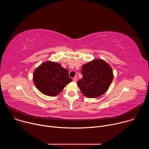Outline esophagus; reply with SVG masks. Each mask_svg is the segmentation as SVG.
<instances>
[{"mask_svg": "<svg viewBox=\"0 0 149 149\" xmlns=\"http://www.w3.org/2000/svg\"><path fill=\"white\" fill-rule=\"evenodd\" d=\"M77 78H77V77H74V78H73V81L76 82L77 81Z\"/></svg>", "mask_w": 149, "mask_h": 149, "instance_id": "1", "label": "esophagus"}]
</instances>
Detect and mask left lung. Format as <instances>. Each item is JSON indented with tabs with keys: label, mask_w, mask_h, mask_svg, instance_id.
Listing matches in <instances>:
<instances>
[{
	"label": "left lung",
	"mask_w": 149,
	"mask_h": 149,
	"mask_svg": "<svg viewBox=\"0 0 149 149\" xmlns=\"http://www.w3.org/2000/svg\"><path fill=\"white\" fill-rule=\"evenodd\" d=\"M81 74L83 77L77 84L87 98H96L104 94L113 79L111 67L101 59H94L84 64Z\"/></svg>",
	"instance_id": "8db88e82"
}]
</instances>
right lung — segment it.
Returning a JSON list of instances; mask_svg holds the SVG:
<instances>
[{"label": "right lung", "instance_id": "right-lung-1", "mask_svg": "<svg viewBox=\"0 0 149 149\" xmlns=\"http://www.w3.org/2000/svg\"><path fill=\"white\" fill-rule=\"evenodd\" d=\"M33 79L39 91L49 96L57 95L72 81L67 69L50 61L43 63L35 70Z\"/></svg>", "mask_w": 149, "mask_h": 149}]
</instances>
